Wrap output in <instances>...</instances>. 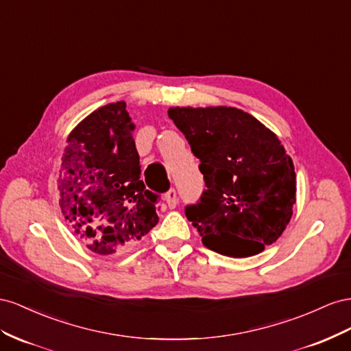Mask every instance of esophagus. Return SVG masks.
I'll list each match as a JSON object with an SVG mask.
<instances>
[{"label":"esophagus","mask_w":351,"mask_h":351,"mask_svg":"<svg viewBox=\"0 0 351 351\" xmlns=\"http://www.w3.org/2000/svg\"><path fill=\"white\" fill-rule=\"evenodd\" d=\"M165 198H166V203H167V206L170 208H175L176 207V204H178V194H176V191H175L173 188L169 189V191L165 195Z\"/></svg>","instance_id":"34e87169"}]
</instances>
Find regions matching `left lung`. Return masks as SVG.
<instances>
[{"mask_svg":"<svg viewBox=\"0 0 351 351\" xmlns=\"http://www.w3.org/2000/svg\"><path fill=\"white\" fill-rule=\"evenodd\" d=\"M167 114L202 162L206 189L185 215L203 244L248 257L275 243L295 203L294 165L278 136L235 107H172Z\"/></svg>","mask_w":351,"mask_h":351,"instance_id":"8db88e82","label":"left lung"}]
</instances>
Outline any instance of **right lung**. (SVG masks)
Listing matches in <instances>:
<instances>
[{"instance_id": "1", "label": "right lung", "mask_w": 351, "mask_h": 351, "mask_svg": "<svg viewBox=\"0 0 351 351\" xmlns=\"http://www.w3.org/2000/svg\"><path fill=\"white\" fill-rule=\"evenodd\" d=\"M125 101L99 107L67 138L57 189L75 234L97 254L132 248L157 225L160 195L145 189Z\"/></svg>"}]
</instances>
